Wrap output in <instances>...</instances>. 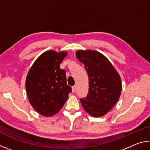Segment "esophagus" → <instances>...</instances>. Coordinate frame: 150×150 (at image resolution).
I'll list each match as a JSON object with an SVG mask.
<instances>
[{"instance_id":"esophagus-1","label":"esophagus","mask_w":150,"mask_h":150,"mask_svg":"<svg viewBox=\"0 0 150 150\" xmlns=\"http://www.w3.org/2000/svg\"><path fill=\"white\" fill-rule=\"evenodd\" d=\"M76 86H73L72 88V92L73 93H74L76 92Z\"/></svg>"}]
</instances>
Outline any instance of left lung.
Listing matches in <instances>:
<instances>
[{"mask_svg": "<svg viewBox=\"0 0 150 150\" xmlns=\"http://www.w3.org/2000/svg\"><path fill=\"white\" fill-rule=\"evenodd\" d=\"M76 56L84 64L89 78V92L80 99L83 108L91 117L107 114L119 101L122 91L119 74L107 58L93 50H78Z\"/></svg>", "mask_w": 150, "mask_h": 150, "instance_id": "1", "label": "left lung"}]
</instances>
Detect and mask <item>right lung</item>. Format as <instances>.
Segmentation results:
<instances>
[{
	"instance_id": "obj_1",
	"label": "right lung",
	"mask_w": 150,
	"mask_h": 150,
	"mask_svg": "<svg viewBox=\"0 0 150 150\" xmlns=\"http://www.w3.org/2000/svg\"><path fill=\"white\" fill-rule=\"evenodd\" d=\"M67 54L66 51H45L35 60L26 76L25 89L29 101L43 116L57 114L72 91L67 83L65 70L60 68Z\"/></svg>"
}]
</instances>
